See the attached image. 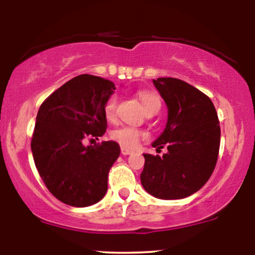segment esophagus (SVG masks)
I'll use <instances>...</instances> for the list:
<instances>
[{"instance_id": "obj_1", "label": "esophagus", "mask_w": 255, "mask_h": 255, "mask_svg": "<svg viewBox=\"0 0 255 255\" xmlns=\"http://www.w3.org/2000/svg\"><path fill=\"white\" fill-rule=\"evenodd\" d=\"M121 153L124 154V156H128V154L133 153V151L128 150V148H126V147H121Z\"/></svg>"}]
</instances>
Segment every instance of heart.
Here are the masks:
<instances>
[{
	"instance_id": "1",
	"label": "heart",
	"mask_w": 255,
	"mask_h": 255,
	"mask_svg": "<svg viewBox=\"0 0 255 255\" xmlns=\"http://www.w3.org/2000/svg\"><path fill=\"white\" fill-rule=\"evenodd\" d=\"M139 98L140 101H141V104L142 107H144L145 111L154 107L160 108L159 98H158V96L154 95L153 92L142 91V92L139 93ZM116 103H118L116 96H111L104 104V116L105 119L109 120V121L115 119L116 116ZM142 135H144V133H142L141 130L136 129V128L134 127H128V126L116 128V129H114L110 133L111 139L115 140L116 142H119V144L124 146V147L128 148L135 147Z\"/></svg>"
}]
</instances>
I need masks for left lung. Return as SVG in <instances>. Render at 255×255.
Instances as JSON below:
<instances>
[{
  "label": "left lung",
  "instance_id": "left-lung-1",
  "mask_svg": "<svg viewBox=\"0 0 255 255\" xmlns=\"http://www.w3.org/2000/svg\"><path fill=\"white\" fill-rule=\"evenodd\" d=\"M168 108L164 130L152 146L168 152L145 153L140 175L148 194L164 200L183 199L203 188L217 163L221 128L212 101L201 91L175 78L153 79Z\"/></svg>",
  "mask_w": 255,
  "mask_h": 255
}]
</instances>
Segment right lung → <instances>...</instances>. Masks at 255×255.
<instances>
[{
  "label": "right lung",
  "mask_w": 255,
  "mask_h": 255,
  "mask_svg": "<svg viewBox=\"0 0 255 255\" xmlns=\"http://www.w3.org/2000/svg\"><path fill=\"white\" fill-rule=\"evenodd\" d=\"M115 85L103 78L81 74L51 93L38 110L31 150L48 189L62 203L86 207L102 200L108 174L120 156L116 141L84 145L87 136L107 129L104 104Z\"/></svg>",
  "instance_id": "obj_1"
}]
</instances>
